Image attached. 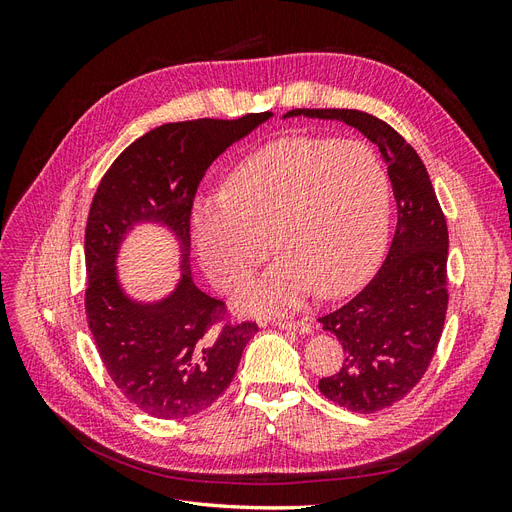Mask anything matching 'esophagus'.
<instances>
[{
    "label": "esophagus",
    "mask_w": 512,
    "mask_h": 512,
    "mask_svg": "<svg viewBox=\"0 0 512 512\" xmlns=\"http://www.w3.org/2000/svg\"><path fill=\"white\" fill-rule=\"evenodd\" d=\"M273 324L277 329H286V331H297V333H309L312 331V324L309 320H284V318H277L273 320Z\"/></svg>",
    "instance_id": "esophagus-1"
}]
</instances>
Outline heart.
Segmentation results:
<instances>
[{
  "label": "heart",
  "mask_w": 512,
  "mask_h": 512,
  "mask_svg": "<svg viewBox=\"0 0 512 512\" xmlns=\"http://www.w3.org/2000/svg\"><path fill=\"white\" fill-rule=\"evenodd\" d=\"M391 183L359 141L282 138L245 158L226 192L198 198L192 239L220 290H237L271 254L284 258L245 292L250 309L297 305L316 288L344 297L374 273L389 235Z\"/></svg>",
  "instance_id": "1"
}]
</instances>
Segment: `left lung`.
<instances>
[{"instance_id":"left-lung-1","label":"left lung","mask_w":512,"mask_h":512,"mask_svg":"<svg viewBox=\"0 0 512 512\" xmlns=\"http://www.w3.org/2000/svg\"><path fill=\"white\" fill-rule=\"evenodd\" d=\"M344 121L378 145L389 164L397 228L380 271L354 299L318 318L344 348V365L322 378L324 397L352 412L404 399L423 378L444 329L448 230L418 153L389 123L350 108H294L284 117Z\"/></svg>"}]
</instances>
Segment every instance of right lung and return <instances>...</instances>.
I'll return each mask as SVG.
<instances>
[{
  "instance_id": "add662e5",
  "label": "right lung",
  "mask_w": 512,
  "mask_h": 512,
  "mask_svg": "<svg viewBox=\"0 0 512 512\" xmlns=\"http://www.w3.org/2000/svg\"><path fill=\"white\" fill-rule=\"evenodd\" d=\"M273 113L194 119L164 126L121 151L106 170L85 228V312L100 359L117 389L156 418L209 408L237 374L256 322H224L222 301L200 290L190 271V215L211 162ZM141 221L162 223L182 250V277L168 298L130 300L116 277V254Z\"/></svg>"
}]
</instances>
